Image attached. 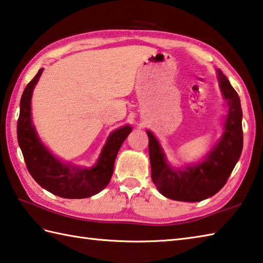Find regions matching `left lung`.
<instances>
[{
  "mask_svg": "<svg viewBox=\"0 0 263 263\" xmlns=\"http://www.w3.org/2000/svg\"><path fill=\"white\" fill-rule=\"evenodd\" d=\"M217 79L228 114L223 133L201 161L183 168L171 165L160 141L147 131L152 166V179L165 198L185 202L202 201L216 194L226 185L242 151V111L240 99L228 78L217 70Z\"/></svg>",
  "mask_w": 263,
  "mask_h": 263,
  "instance_id": "8db88e82",
  "label": "left lung"
}]
</instances>
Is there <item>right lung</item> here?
Wrapping results in <instances>:
<instances>
[{"label": "right lung", "instance_id": "1", "mask_svg": "<svg viewBox=\"0 0 263 263\" xmlns=\"http://www.w3.org/2000/svg\"><path fill=\"white\" fill-rule=\"evenodd\" d=\"M44 68L39 70L24 89L17 123V138L28 173L41 187L65 199L89 198L106 187L111 179L117 153L132 126L124 125L109 135L93 166L71 164L55 156L41 141L32 122L31 101L33 90Z\"/></svg>", "mask_w": 263, "mask_h": 263}]
</instances>
